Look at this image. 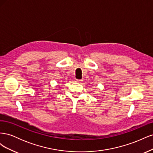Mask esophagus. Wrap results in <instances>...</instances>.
<instances>
[{
    "label": "esophagus",
    "instance_id": "34e87169",
    "mask_svg": "<svg viewBox=\"0 0 153 153\" xmlns=\"http://www.w3.org/2000/svg\"><path fill=\"white\" fill-rule=\"evenodd\" d=\"M75 80L76 82H82V80H78V79H75Z\"/></svg>",
    "mask_w": 153,
    "mask_h": 153
}]
</instances>
